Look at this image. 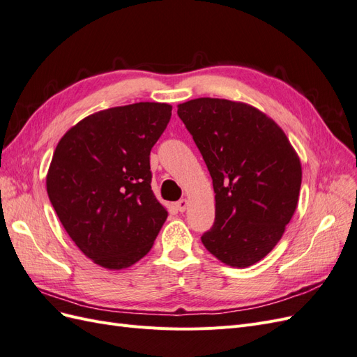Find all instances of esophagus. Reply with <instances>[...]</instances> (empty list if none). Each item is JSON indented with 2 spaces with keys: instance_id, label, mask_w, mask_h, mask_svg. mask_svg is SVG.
Returning <instances> with one entry per match:
<instances>
[{
  "instance_id": "34e87169",
  "label": "esophagus",
  "mask_w": 357,
  "mask_h": 357,
  "mask_svg": "<svg viewBox=\"0 0 357 357\" xmlns=\"http://www.w3.org/2000/svg\"><path fill=\"white\" fill-rule=\"evenodd\" d=\"M188 205H189V202H188L186 199H180V201H177V204H176V207H177V210H178L180 213H183V211H186V208H188Z\"/></svg>"
}]
</instances>
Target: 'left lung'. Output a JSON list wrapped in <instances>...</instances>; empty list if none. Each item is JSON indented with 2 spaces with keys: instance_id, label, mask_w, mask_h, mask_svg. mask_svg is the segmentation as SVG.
<instances>
[{
  "instance_id": "8db88e82",
  "label": "left lung",
  "mask_w": 357,
  "mask_h": 357,
  "mask_svg": "<svg viewBox=\"0 0 357 357\" xmlns=\"http://www.w3.org/2000/svg\"><path fill=\"white\" fill-rule=\"evenodd\" d=\"M177 114L213 178L215 219L202 244L229 266L259 262L296 210L298 153L271 117L245 102L197 98L178 104Z\"/></svg>"
}]
</instances>
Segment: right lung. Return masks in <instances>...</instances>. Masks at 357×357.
Wrapping results in <instances>:
<instances>
[{"instance_id":"1","label":"right lung","mask_w":357,"mask_h":357,"mask_svg":"<svg viewBox=\"0 0 357 357\" xmlns=\"http://www.w3.org/2000/svg\"><path fill=\"white\" fill-rule=\"evenodd\" d=\"M171 110L165 102L113 107L84 117L59 139L47 195L74 244L96 265H134L168 218L150 186V150Z\"/></svg>"}]
</instances>
